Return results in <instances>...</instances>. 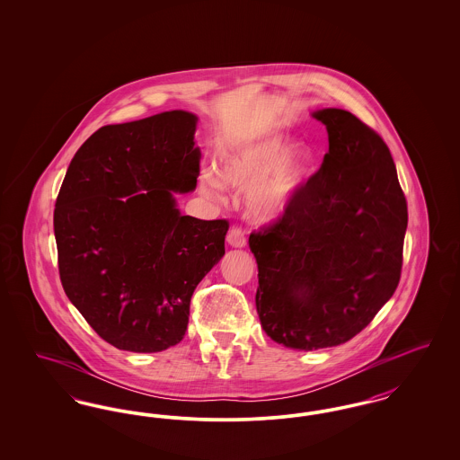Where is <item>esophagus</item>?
<instances>
[{
	"label": "esophagus",
	"mask_w": 460,
	"mask_h": 460,
	"mask_svg": "<svg viewBox=\"0 0 460 460\" xmlns=\"http://www.w3.org/2000/svg\"><path fill=\"white\" fill-rule=\"evenodd\" d=\"M227 243L233 246V248H243L246 244V236H244V231L241 227H233L229 233H227Z\"/></svg>",
	"instance_id": "esophagus-1"
}]
</instances>
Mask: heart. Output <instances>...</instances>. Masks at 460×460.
Wrapping results in <instances>:
<instances>
[{"label":"heart","instance_id":"obj_1","mask_svg":"<svg viewBox=\"0 0 460 460\" xmlns=\"http://www.w3.org/2000/svg\"><path fill=\"white\" fill-rule=\"evenodd\" d=\"M314 172V152L302 141L288 143L283 132H269L229 145L219 154L217 172L199 174V191L220 198L224 188L244 190L246 214L257 222L281 219Z\"/></svg>","mask_w":460,"mask_h":460}]
</instances>
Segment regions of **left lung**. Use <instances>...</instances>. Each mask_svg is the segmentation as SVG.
I'll use <instances>...</instances> for the list:
<instances>
[{"label": "left lung", "instance_id": "left-lung-1", "mask_svg": "<svg viewBox=\"0 0 460 460\" xmlns=\"http://www.w3.org/2000/svg\"><path fill=\"white\" fill-rule=\"evenodd\" d=\"M329 152L283 219L250 234L270 340L319 350L366 328L400 281L407 201L379 134L341 109L312 113Z\"/></svg>", "mask_w": 460, "mask_h": 460}]
</instances>
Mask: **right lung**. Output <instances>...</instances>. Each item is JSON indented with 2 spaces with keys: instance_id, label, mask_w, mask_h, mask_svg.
Segmentation results:
<instances>
[{
  "instance_id": "obj_1",
  "label": "right lung",
  "mask_w": 460,
  "mask_h": 460,
  "mask_svg": "<svg viewBox=\"0 0 460 460\" xmlns=\"http://www.w3.org/2000/svg\"><path fill=\"white\" fill-rule=\"evenodd\" d=\"M197 122L171 110L98 129L74 155L57 198L66 295L119 350L177 345L195 288L226 253L229 222L182 216L175 201L197 188Z\"/></svg>"
}]
</instances>
